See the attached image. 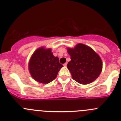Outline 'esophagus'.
<instances>
[{
  "label": "esophagus",
  "instance_id": "obj_1",
  "mask_svg": "<svg viewBox=\"0 0 121 121\" xmlns=\"http://www.w3.org/2000/svg\"><path fill=\"white\" fill-rule=\"evenodd\" d=\"M67 63H64L63 65H64V66H67Z\"/></svg>",
  "mask_w": 121,
  "mask_h": 121
}]
</instances>
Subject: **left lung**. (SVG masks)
<instances>
[{"mask_svg":"<svg viewBox=\"0 0 121 121\" xmlns=\"http://www.w3.org/2000/svg\"><path fill=\"white\" fill-rule=\"evenodd\" d=\"M71 60L67 64L72 77L81 84L86 85L96 79L102 71L101 58L90 47L78 43L73 48H67Z\"/></svg>","mask_w":121,"mask_h":121,"instance_id":"8db88e82","label":"left lung"}]
</instances>
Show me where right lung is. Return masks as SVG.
Segmentation results:
<instances>
[{"instance_id": "1", "label": "right lung", "mask_w": 121, "mask_h": 121, "mask_svg": "<svg viewBox=\"0 0 121 121\" xmlns=\"http://www.w3.org/2000/svg\"><path fill=\"white\" fill-rule=\"evenodd\" d=\"M63 66L55 57L51 48L40 47L35 51L29 62V70L31 77L41 83H49L55 79Z\"/></svg>"}]
</instances>
